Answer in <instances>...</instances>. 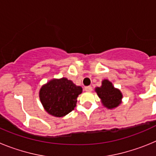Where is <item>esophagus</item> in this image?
<instances>
[{"label":"esophagus","mask_w":156,"mask_h":156,"mask_svg":"<svg viewBox=\"0 0 156 156\" xmlns=\"http://www.w3.org/2000/svg\"><path fill=\"white\" fill-rule=\"evenodd\" d=\"M85 90L87 92H90L92 90V87L90 86H87V87H85Z\"/></svg>","instance_id":"esophagus-1"}]
</instances>
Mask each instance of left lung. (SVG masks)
<instances>
[{
	"instance_id": "left-lung-1",
	"label": "left lung",
	"mask_w": 156,
	"mask_h": 156,
	"mask_svg": "<svg viewBox=\"0 0 156 156\" xmlns=\"http://www.w3.org/2000/svg\"><path fill=\"white\" fill-rule=\"evenodd\" d=\"M101 102L108 108H113L117 107L121 103L122 93L118 89H115L111 82L107 80L102 81L101 87L95 89Z\"/></svg>"
}]
</instances>
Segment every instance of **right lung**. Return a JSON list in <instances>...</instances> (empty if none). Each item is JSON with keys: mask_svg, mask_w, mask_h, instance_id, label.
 <instances>
[{"mask_svg": "<svg viewBox=\"0 0 156 156\" xmlns=\"http://www.w3.org/2000/svg\"><path fill=\"white\" fill-rule=\"evenodd\" d=\"M82 87L66 78L52 80L40 90V99L48 113L62 117L69 113L76 105V98Z\"/></svg>", "mask_w": 156, "mask_h": 156, "instance_id": "add662e5", "label": "right lung"}]
</instances>
